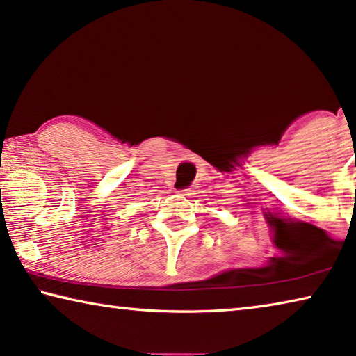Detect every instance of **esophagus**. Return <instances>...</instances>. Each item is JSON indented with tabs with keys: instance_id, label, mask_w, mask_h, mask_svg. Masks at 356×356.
Listing matches in <instances>:
<instances>
[{
	"instance_id": "34e87169",
	"label": "esophagus",
	"mask_w": 356,
	"mask_h": 356,
	"mask_svg": "<svg viewBox=\"0 0 356 356\" xmlns=\"http://www.w3.org/2000/svg\"><path fill=\"white\" fill-rule=\"evenodd\" d=\"M195 191H196V190H193V188H184V190H179V195L187 196V198H190V196L195 195Z\"/></svg>"
}]
</instances>
